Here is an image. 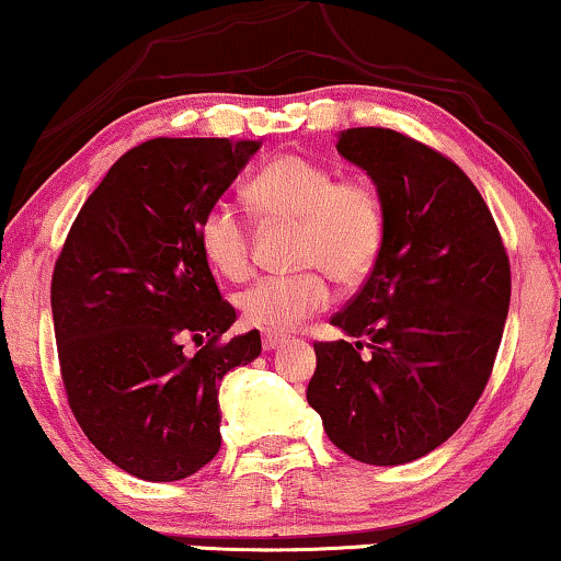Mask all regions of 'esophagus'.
Segmentation results:
<instances>
[{
  "label": "esophagus",
  "mask_w": 561,
  "mask_h": 561,
  "mask_svg": "<svg viewBox=\"0 0 561 561\" xmlns=\"http://www.w3.org/2000/svg\"><path fill=\"white\" fill-rule=\"evenodd\" d=\"M285 344V336H276V333H266L264 336V352H274Z\"/></svg>",
  "instance_id": "obj_1"
}]
</instances>
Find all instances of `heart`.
Masks as SVG:
<instances>
[{"label":"heart","instance_id":"obj_1","mask_svg":"<svg viewBox=\"0 0 561 561\" xmlns=\"http://www.w3.org/2000/svg\"><path fill=\"white\" fill-rule=\"evenodd\" d=\"M253 209L266 219L297 222L295 261L318 266L300 274L264 276L238 297V310L253 329L287 333L331 302L329 272L339 285H357L373 272L386 238V215L370 183L333 181L321 162L282 154L248 186ZM198 248L209 266L240 279L251 266V230L228 202H215L198 222Z\"/></svg>","mask_w":561,"mask_h":561}]
</instances>
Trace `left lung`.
Listing matches in <instances>:
<instances>
[{
	"label": "left lung",
	"instance_id": "left-lung-1",
	"mask_svg": "<svg viewBox=\"0 0 561 561\" xmlns=\"http://www.w3.org/2000/svg\"><path fill=\"white\" fill-rule=\"evenodd\" d=\"M378 191L386 238L370 276L316 344L308 403L339 450L399 466L443 445L477 407L510 308V261L469 175L393 129L339 131Z\"/></svg>",
	"mask_w": 561,
	"mask_h": 561
}]
</instances>
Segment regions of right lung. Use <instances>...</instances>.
Segmentation results:
<instances>
[{"mask_svg": "<svg viewBox=\"0 0 561 561\" xmlns=\"http://www.w3.org/2000/svg\"><path fill=\"white\" fill-rule=\"evenodd\" d=\"M253 139H150L113 162L54 266L51 313L75 420L111 463L179 481L217 456L219 382L261 354L198 248V222L259 152ZM191 337L196 355L182 352Z\"/></svg>", "mask_w": 561, "mask_h": 561, "instance_id": "obj_1", "label": "right lung"}]
</instances>
